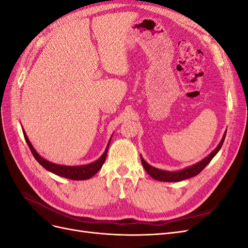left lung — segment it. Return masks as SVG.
<instances>
[{
    "label": "left lung",
    "instance_id": "8db88e82",
    "mask_svg": "<svg viewBox=\"0 0 248 248\" xmlns=\"http://www.w3.org/2000/svg\"><path fill=\"white\" fill-rule=\"evenodd\" d=\"M226 134H227V131L224 132L223 137L219 142V145L216 147V149L214 150V151L212 153H210L206 158L202 159V161L193 164V166L191 167H188L186 168L184 170H177V171H169V170H159V169H156V168H153L150 166V164H148L144 158L140 156V160H141V163H142V167H144V169L146 170V171L148 172V174L151 176L153 179L157 180V181H163V182H179V181H182V180H186L188 178H191V177H194L199 175L200 172L204 170L207 166L208 163L212 160L213 157L218 153V151L220 150L222 144H223V140L224 139H226Z\"/></svg>",
    "mask_w": 248,
    "mask_h": 248
}]
</instances>
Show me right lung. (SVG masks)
Returning <instances> with one entry per match:
<instances>
[{
  "label": "right lung",
  "mask_w": 248,
  "mask_h": 248,
  "mask_svg": "<svg viewBox=\"0 0 248 248\" xmlns=\"http://www.w3.org/2000/svg\"><path fill=\"white\" fill-rule=\"evenodd\" d=\"M22 132H24L27 144H28L30 150H31L33 156L35 157V159L38 161L44 169L51 171V172H54V174H56L60 177H64V178L71 179V180H87V179H90L91 177H93L96 172L101 169L102 164L104 163V161H106L108 146L110 142V140H109L106 151H104V153L96 161H94L92 163H89V164H85V166L69 167V166H61V164L52 163L46 159H44L43 157H41L38 153L36 152V150L33 148L31 141L29 140L25 130H22Z\"/></svg>",
  "instance_id": "right-lung-1"
}]
</instances>
